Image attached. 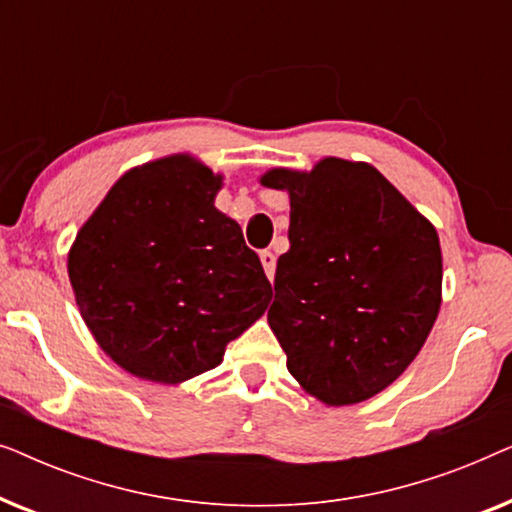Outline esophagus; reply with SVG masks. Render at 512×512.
I'll list each match as a JSON object with an SVG mask.
<instances>
[{
  "instance_id": "1",
  "label": "esophagus",
  "mask_w": 512,
  "mask_h": 512,
  "mask_svg": "<svg viewBox=\"0 0 512 512\" xmlns=\"http://www.w3.org/2000/svg\"><path fill=\"white\" fill-rule=\"evenodd\" d=\"M261 263H263L265 275H268V279L272 282V279H275V268H277L275 254H272V251H261Z\"/></svg>"
}]
</instances>
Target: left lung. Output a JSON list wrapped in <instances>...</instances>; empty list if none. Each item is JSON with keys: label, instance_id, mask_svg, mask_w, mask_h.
<instances>
[{"label": "left lung", "instance_id": "1", "mask_svg": "<svg viewBox=\"0 0 512 512\" xmlns=\"http://www.w3.org/2000/svg\"><path fill=\"white\" fill-rule=\"evenodd\" d=\"M261 184L291 200L268 310L286 368L321 403L368 401L415 361L438 317L436 228L368 163L275 167Z\"/></svg>", "mask_w": 512, "mask_h": 512}]
</instances>
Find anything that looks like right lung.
<instances>
[{
    "mask_svg": "<svg viewBox=\"0 0 512 512\" xmlns=\"http://www.w3.org/2000/svg\"><path fill=\"white\" fill-rule=\"evenodd\" d=\"M221 186L191 153L132 167L69 249L83 321L139 380L179 384L216 368L270 303L256 251L214 207Z\"/></svg>",
    "mask_w": 512,
    "mask_h": 512,
    "instance_id": "1",
    "label": "right lung"
}]
</instances>
